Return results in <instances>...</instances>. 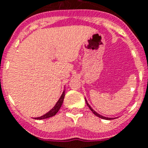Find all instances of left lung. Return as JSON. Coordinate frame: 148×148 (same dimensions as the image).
<instances>
[{"label":"left lung","instance_id":"8db88e82","mask_svg":"<svg viewBox=\"0 0 148 148\" xmlns=\"http://www.w3.org/2000/svg\"><path fill=\"white\" fill-rule=\"evenodd\" d=\"M86 105H87V106H88V107H89V108H90V110H91V111L93 112V114H94V115H96L97 116H98V117L101 118V119H106V120H112V119H113V118L105 117V116H101V115L98 114V113H97V112H96L94 111V110H93V109H92V108H91V107H90V105H89V104H88V102H87V101H86Z\"/></svg>","mask_w":148,"mask_h":148}]
</instances>
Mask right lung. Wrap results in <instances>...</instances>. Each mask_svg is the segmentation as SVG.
Wrapping results in <instances>:
<instances>
[{"label": "right lung", "instance_id": "obj_1", "mask_svg": "<svg viewBox=\"0 0 148 148\" xmlns=\"http://www.w3.org/2000/svg\"><path fill=\"white\" fill-rule=\"evenodd\" d=\"M64 97H65V91H63V93L62 94V96L60 97V98L58 99V101H57V103L55 104V106L52 108V109H51L48 112H47L46 114H44L42 116L40 117H36L35 119H37V120H42V119H47V118L51 117L53 116H55L57 112H58V110L60 109L61 108L62 105V102H63V100H64Z\"/></svg>", "mask_w": 148, "mask_h": 148}]
</instances>
